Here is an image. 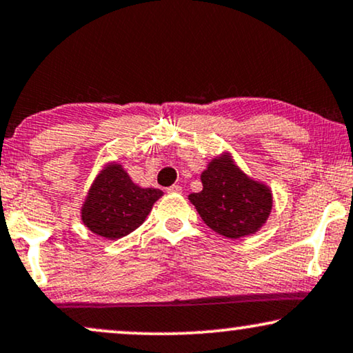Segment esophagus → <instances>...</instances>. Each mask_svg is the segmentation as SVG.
Segmentation results:
<instances>
[{
    "mask_svg": "<svg viewBox=\"0 0 353 353\" xmlns=\"http://www.w3.org/2000/svg\"><path fill=\"white\" fill-rule=\"evenodd\" d=\"M168 192H169V194H181L182 187L177 185V184H174V185H171V187H168Z\"/></svg>",
    "mask_w": 353,
    "mask_h": 353,
    "instance_id": "esophagus-1",
    "label": "esophagus"
}]
</instances>
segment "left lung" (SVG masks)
I'll list each match as a JSON object with an SVG mask.
<instances>
[{"label": "left lung", "instance_id": "1", "mask_svg": "<svg viewBox=\"0 0 353 353\" xmlns=\"http://www.w3.org/2000/svg\"><path fill=\"white\" fill-rule=\"evenodd\" d=\"M200 179L203 190L190 194L189 200L214 232L241 239L266 223L272 208L271 189L248 177L229 153L211 159Z\"/></svg>", "mask_w": 353, "mask_h": 353}]
</instances>
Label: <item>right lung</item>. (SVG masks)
<instances>
[{
  "instance_id": "right-lung-1",
  "label": "right lung",
  "mask_w": 353,
  "mask_h": 353,
  "mask_svg": "<svg viewBox=\"0 0 353 353\" xmlns=\"http://www.w3.org/2000/svg\"><path fill=\"white\" fill-rule=\"evenodd\" d=\"M161 195L159 189L134 184L119 163H108L83 201L82 223L97 236L116 241L135 231Z\"/></svg>"
}]
</instances>
